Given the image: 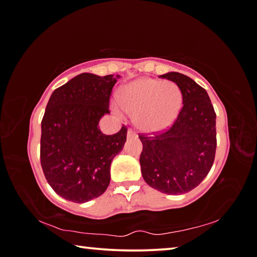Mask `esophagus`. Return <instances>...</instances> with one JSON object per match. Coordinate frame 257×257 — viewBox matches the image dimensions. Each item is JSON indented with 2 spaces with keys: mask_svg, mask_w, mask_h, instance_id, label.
I'll return each mask as SVG.
<instances>
[{
  "mask_svg": "<svg viewBox=\"0 0 257 257\" xmlns=\"http://www.w3.org/2000/svg\"><path fill=\"white\" fill-rule=\"evenodd\" d=\"M137 135H136V133L134 132L133 129H128V132H127V137L128 138H134V137H136Z\"/></svg>",
  "mask_w": 257,
  "mask_h": 257,
  "instance_id": "obj_1",
  "label": "esophagus"
}]
</instances>
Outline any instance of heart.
Returning <instances> with one entry per match:
<instances>
[{"label":"heart","mask_w":257,"mask_h":257,"mask_svg":"<svg viewBox=\"0 0 257 257\" xmlns=\"http://www.w3.org/2000/svg\"><path fill=\"white\" fill-rule=\"evenodd\" d=\"M119 103L124 112L135 115L139 129L158 133L177 120L182 107V93L172 81L143 78L121 90ZM114 111L120 113L118 107Z\"/></svg>","instance_id":"heart-1"}]
</instances>
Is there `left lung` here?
<instances>
[{"label":"left lung","mask_w":257,"mask_h":257,"mask_svg":"<svg viewBox=\"0 0 257 257\" xmlns=\"http://www.w3.org/2000/svg\"><path fill=\"white\" fill-rule=\"evenodd\" d=\"M182 93L181 111L168 129L139 134L142 175L152 188L168 195L188 193L210 172L216 150V114L206 90L179 72L161 76Z\"/></svg>","instance_id":"left-lung-1"}]
</instances>
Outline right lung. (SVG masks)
Listing matches in <instances>:
<instances>
[{
	"instance_id": "1",
	"label": "right lung",
	"mask_w": 257,
	"mask_h": 257,
	"mask_svg": "<svg viewBox=\"0 0 257 257\" xmlns=\"http://www.w3.org/2000/svg\"><path fill=\"white\" fill-rule=\"evenodd\" d=\"M119 76L80 73L52 93L42 120L41 165L56 194L70 202L96 198L110 184V167L127 127L104 135L98 122Z\"/></svg>"
}]
</instances>
